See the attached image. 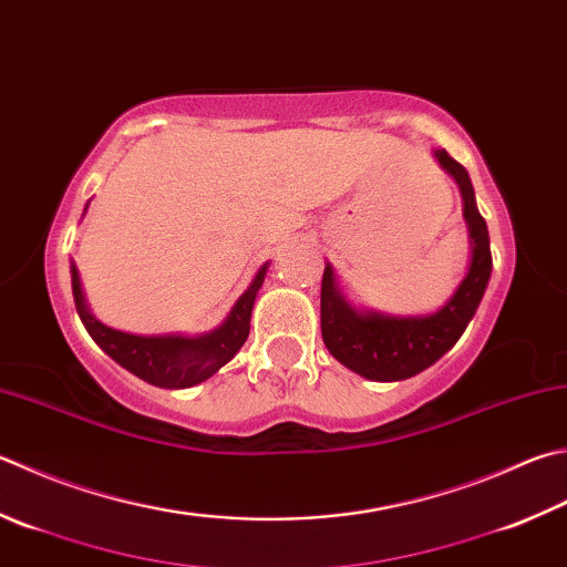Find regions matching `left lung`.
<instances>
[{"label":"left lung","mask_w":567,"mask_h":567,"mask_svg":"<svg viewBox=\"0 0 567 567\" xmlns=\"http://www.w3.org/2000/svg\"><path fill=\"white\" fill-rule=\"evenodd\" d=\"M442 167L452 173L464 197V219L472 239V264L466 279L442 311L426 318H392L355 313L338 293L333 269L326 266L320 284V333L326 348L346 368L378 382L408 380L434 365L474 318L491 276V247L484 217L478 215L474 187L466 169L446 151H436Z\"/></svg>","instance_id":"obj_1"}]
</instances>
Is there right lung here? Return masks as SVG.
I'll list each match as a JSON object with an SVG mask.
<instances>
[{
	"label": "right lung",
	"instance_id": "add662e5",
	"mask_svg": "<svg viewBox=\"0 0 567 567\" xmlns=\"http://www.w3.org/2000/svg\"><path fill=\"white\" fill-rule=\"evenodd\" d=\"M266 266L269 264L261 266L251 286L241 293L239 301L234 303L229 318L224 320L217 330H212V333L199 338H143L103 326L101 320H95L85 311L76 266H71L73 301H76V311L83 320L85 330H89L95 343L109 352L117 365L131 370L133 375L155 384V388L183 390L215 375V372L221 365H227V362L237 355L239 348L247 343L251 308L256 301V291H259L264 284Z\"/></svg>",
	"mask_w": 567,
	"mask_h": 567
}]
</instances>
